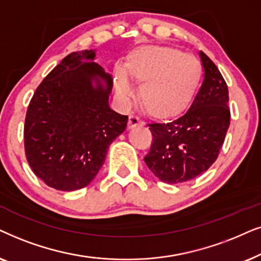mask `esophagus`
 Instances as JSON below:
<instances>
[{
  "label": "esophagus",
  "instance_id": "34e87169",
  "mask_svg": "<svg viewBox=\"0 0 261 261\" xmlns=\"http://www.w3.org/2000/svg\"><path fill=\"white\" fill-rule=\"evenodd\" d=\"M138 125H143V121L140 119V117L137 116H134V114H131L130 117H128V123H127V127L128 128H134L138 126Z\"/></svg>",
  "mask_w": 261,
  "mask_h": 261
}]
</instances>
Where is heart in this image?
<instances>
[{
	"instance_id": "b5f03b06",
	"label": "heart",
	"mask_w": 261,
	"mask_h": 261,
	"mask_svg": "<svg viewBox=\"0 0 261 261\" xmlns=\"http://www.w3.org/2000/svg\"><path fill=\"white\" fill-rule=\"evenodd\" d=\"M142 83V99L154 114L162 117L181 112L192 100L200 79V64L194 56L167 46H143L130 56L127 69L116 65L113 82L123 101L136 93L133 80Z\"/></svg>"
}]
</instances>
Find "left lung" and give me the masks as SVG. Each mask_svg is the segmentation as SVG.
Instances as JSON below:
<instances>
[{
    "mask_svg": "<svg viewBox=\"0 0 261 261\" xmlns=\"http://www.w3.org/2000/svg\"><path fill=\"white\" fill-rule=\"evenodd\" d=\"M199 57L204 79L190 109L168 123L149 124L152 143L144 162L167 184L185 182L206 172L230 124L227 83L204 52L199 51Z\"/></svg>",
    "mask_w": 261,
    "mask_h": 261,
    "instance_id": "obj_1",
    "label": "left lung"
}]
</instances>
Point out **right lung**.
<instances>
[{
    "label": "right lung",
    "mask_w": 261,
    "mask_h": 261,
    "mask_svg": "<svg viewBox=\"0 0 261 261\" xmlns=\"http://www.w3.org/2000/svg\"><path fill=\"white\" fill-rule=\"evenodd\" d=\"M94 60V50L68 55L38 86L27 109V161L55 190L88 185L126 128L127 116L109 105L112 77Z\"/></svg>",
    "instance_id": "add662e5"
}]
</instances>
